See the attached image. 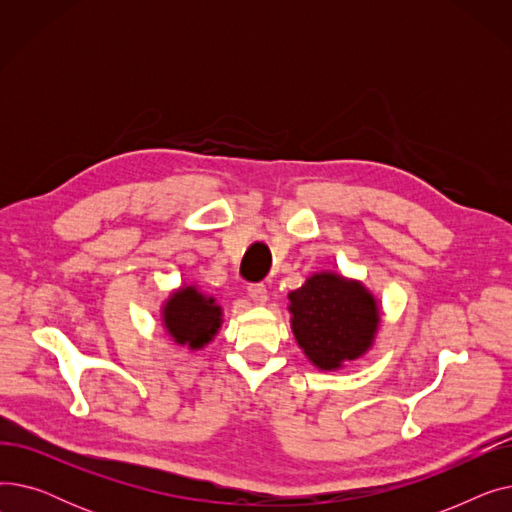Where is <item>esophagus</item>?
Segmentation results:
<instances>
[{
  "mask_svg": "<svg viewBox=\"0 0 512 512\" xmlns=\"http://www.w3.org/2000/svg\"><path fill=\"white\" fill-rule=\"evenodd\" d=\"M247 292H249V297L255 303H259V305H263L267 301V288H265V284H249Z\"/></svg>",
  "mask_w": 512,
  "mask_h": 512,
  "instance_id": "34e87169",
  "label": "esophagus"
}]
</instances>
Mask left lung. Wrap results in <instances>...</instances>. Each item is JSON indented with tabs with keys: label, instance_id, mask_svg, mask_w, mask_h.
<instances>
[{
	"label": "left lung",
	"instance_id": "8db88e82",
	"mask_svg": "<svg viewBox=\"0 0 512 512\" xmlns=\"http://www.w3.org/2000/svg\"><path fill=\"white\" fill-rule=\"evenodd\" d=\"M292 332L319 369H338L361 357L378 332V307L371 294L336 274H315L288 294Z\"/></svg>",
	"mask_w": 512,
	"mask_h": 512
}]
</instances>
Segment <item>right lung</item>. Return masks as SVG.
Segmentation results:
<instances>
[{
    "mask_svg": "<svg viewBox=\"0 0 512 512\" xmlns=\"http://www.w3.org/2000/svg\"><path fill=\"white\" fill-rule=\"evenodd\" d=\"M220 307L213 299H205L195 288H182L168 301L164 321L178 344L201 348L220 328Z\"/></svg>",
    "mask_w": 512,
    "mask_h": 512,
    "instance_id": "1",
    "label": "right lung"
}]
</instances>
